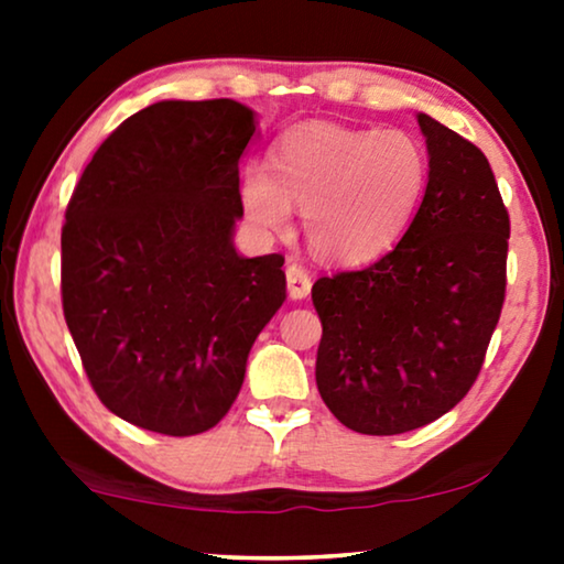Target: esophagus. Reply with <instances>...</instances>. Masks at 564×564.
I'll use <instances>...</instances> for the list:
<instances>
[{
  "label": "esophagus",
  "mask_w": 564,
  "mask_h": 564,
  "mask_svg": "<svg viewBox=\"0 0 564 564\" xmlns=\"http://www.w3.org/2000/svg\"><path fill=\"white\" fill-rule=\"evenodd\" d=\"M284 276H288V292L292 300H303L311 295V288H313V280H311V272L303 264H297V261H292L284 269Z\"/></svg>",
  "instance_id": "1"
}]
</instances>
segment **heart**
Listing matches in <instances>:
<instances>
[{"mask_svg":"<svg viewBox=\"0 0 564 564\" xmlns=\"http://www.w3.org/2000/svg\"><path fill=\"white\" fill-rule=\"evenodd\" d=\"M429 184V153L405 130L307 122L284 133L269 169L249 164L238 199L253 228L280 234L300 207L313 253L357 264L390 249L411 226Z\"/></svg>","mask_w":564,"mask_h":564,"instance_id":"b5f03b06","label":"heart"}]
</instances>
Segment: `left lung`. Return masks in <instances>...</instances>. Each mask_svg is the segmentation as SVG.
Here are the masks:
<instances>
[{"instance_id": "left-lung-1", "label": "left lung", "mask_w": 564, "mask_h": 564, "mask_svg": "<svg viewBox=\"0 0 564 564\" xmlns=\"http://www.w3.org/2000/svg\"><path fill=\"white\" fill-rule=\"evenodd\" d=\"M429 184L405 236L365 269L321 276L315 382L346 429L392 436L473 388L506 300L511 220L485 153L429 115Z\"/></svg>"}]
</instances>
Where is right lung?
<instances>
[{"label":"right lung","mask_w":564,"mask_h":564,"mask_svg":"<svg viewBox=\"0 0 564 564\" xmlns=\"http://www.w3.org/2000/svg\"><path fill=\"white\" fill-rule=\"evenodd\" d=\"M253 112L164 99L120 122L84 169L61 230V303L105 408L166 436L230 411L284 257H238V159Z\"/></svg>","instance_id":"right-lung-1"}]
</instances>
